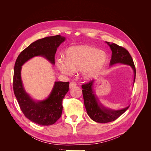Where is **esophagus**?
I'll return each mask as SVG.
<instances>
[{
  "label": "esophagus",
  "mask_w": 151,
  "mask_h": 151,
  "mask_svg": "<svg viewBox=\"0 0 151 151\" xmlns=\"http://www.w3.org/2000/svg\"><path fill=\"white\" fill-rule=\"evenodd\" d=\"M76 86H77V84L76 83H74V82H70V84H69V88L72 89L73 88H75Z\"/></svg>",
  "instance_id": "obj_1"
}]
</instances>
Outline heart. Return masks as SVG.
I'll use <instances>...</instances> for the list:
<instances>
[{"instance_id":"1","label":"heart","mask_w":151,"mask_h":151,"mask_svg":"<svg viewBox=\"0 0 151 151\" xmlns=\"http://www.w3.org/2000/svg\"><path fill=\"white\" fill-rule=\"evenodd\" d=\"M64 58H58L56 65L62 73L70 76L81 71L86 79L96 77L106 64L108 57L102 50L87 45H77L68 48Z\"/></svg>"}]
</instances>
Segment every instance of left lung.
Instances as JSON below:
<instances>
[{"instance_id": "left-lung-1", "label": "left lung", "mask_w": 151, "mask_h": 151, "mask_svg": "<svg viewBox=\"0 0 151 151\" xmlns=\"http://www.w3.org/2000/svg\"><path fill=\"white\" fill-rule=\"evenodd\" d=\"M110 47L112 55L109 65H113L116 63L130 65L134 70V84L135 80L136 70L130 54L123 47L118 46L115 43H111L106 42ZM96 81L92 80L89 83L82 86L83 88V94L84 101V106L89 116L93 121L105 123L113 122L121 116L130 106H128L121 109H109L102 104L99 98L95 94L94 86Z\"/></svg>"}]
</instances>
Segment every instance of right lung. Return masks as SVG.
I'll use <instances>...</instances> for the list:
<instances>
[{
  "mask_svg": "<svg viewBox=\"0 0 151 151\" xmlns=\"http://www.w3.org/2000/svg\"><path fill=\"white\" fill-rule=\"evenodd\" d=\"M65 40L64 36L56 35L36 40L25 48L17 57L14 65L13 89L20 108L25 116L40 125L54 124L62 115V100L68 91V82L55 81L47 98L36 101L26 93L21 79V67L35 57L45 58L55 65L57 48Z\"/></svg>",
  "mask_w": 151,
  "mask_h": 151,
  "instance_id": "1",
  "label": "right lung"
}]
</instances>
